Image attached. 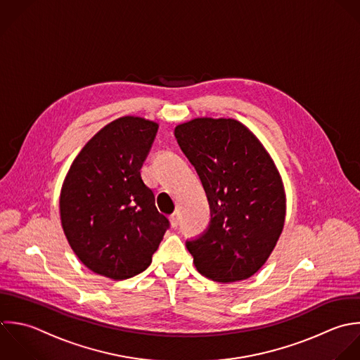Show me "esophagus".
Masks as SVG:
<instances>
[{"instance_id": "esophagus-1", "label": "esophagus", "mask_w": 360, "mask_h": 360, "mask_svg": "<svg viewBox=\"0 0 360 360\" xmlns=\"http://www.w3.org/2000/svg\"><path fill=\"white\" fill-rule=\"evenodd\" d=\"M169 223H171V226H172V227H176V226H178V223H179L178 212H175V213H172V214L169 216Z\"/></svg>"}]
</instances>
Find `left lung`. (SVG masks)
Instances as JSON below:
<instances>
[{
	"instance_id": "obj_1",
	"label": "left lung",
	"mask_w": 360,
	"mask_h": 360,
	"mask_svg": "<svg viewBox=\"0 0 360 360\" xmlns=\"http://www.w3.org/2000/svg\"><path fill=\"white\" fill-rule=\"evenodd\" d=\"M210 205V224L186 248L200 275L219 283L251 278L283 231L282 176L258 137L241 122L195 117L175 127Z\"/></svg>"
}]
</instances>
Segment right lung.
<instances>
[{
	"instance_id": "right-lung-1",
	"label": "right lung",
	"mask_w": 360,
	"mask_h": 360,
	"mask_svg": "<svg viewBox=\"0 0 360 360\" xmlns=\"http://www.w3.org/2000/svg\"><path fill=\"white\" fill-rule=\"evenodd\" d=\"M158 123L122 116L102 127L72 161L60 192V219L78 259L112 281L146 271L167 229L140 168Z\"/></svg>"
}]
</instances>
